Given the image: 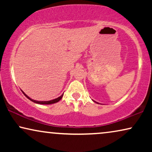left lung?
Returning a JSON list of instances; mask_svg holds the SVG:
<instances>
[{
  "mask_svg": "<svg viewBox=\"0 0 152 152\" xmlns=\"http://www.w3.org/2000/svg\"><path fill=\"white\" fill-rule=\"evenodd\" d=\"M93 102H95V101H94V100H93ZM96 103H97V102H96ZM97 104H98V103H97Z\"/></svg>",
  "mask_w": 152,
  "mask_h": 152,
  "instance_id": "left-lung-1",
  "label": "left lung"
}]
</instances>
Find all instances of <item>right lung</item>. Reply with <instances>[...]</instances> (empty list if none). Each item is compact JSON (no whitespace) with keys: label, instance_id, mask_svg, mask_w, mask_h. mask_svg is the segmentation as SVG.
Listing matches in <instances>:
<instances>
[{"label":"right lung","instance_id":"add662e5","mask_svg":"<svg viewBox=\"0 0 152 152\" xmlns=\"http://www.w3.org/2000/svg\"><path fill=\"white\" fill-rule=\"evenodd\" d=\"M22 92L25 95H26V97H27V98H28L29 99H30V100L33 102L37 103V104H51L58 102H59L60 99L62 98V97H63V95H64V94H62L60 97H57V98H56V99H53V100H50V101H37V100H34V99H31L30 97H29L28 95H27L23 91H22Z\"/></svg>","mask_w":152,"mask_h":152}]
</instances>
